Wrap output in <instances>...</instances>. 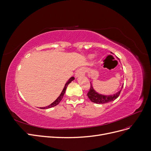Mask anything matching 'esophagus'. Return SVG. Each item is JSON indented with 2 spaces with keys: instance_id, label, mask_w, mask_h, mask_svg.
<instances>
[{
  "instance_id": "esophagus-1",
  "label": "esophagus",
  "mask_w": 151,
  "mask_h": 151,
  "mask_svg": "<svg viewBox=\"0 0 151 151\" xmlns=\"http://www.w3.org/2000/svg\"><path fill=\"white\" fill-rule=\"evenodd\" d=\"M83 73H84V72H83V70L82 69H80L78 70H77L75 73V77L76 78H78L79 76H81L83 75Z\"/></svg>"
}]
</instances>
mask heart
<instances>
[{
  "label": "heart",
  "instance_id": "heart-1",
  "mask_svg": "<svg viewBox=\"0 0 151 151\" xmlns=\"http://www.w3.org/2000/svg\"><path fill=\"white\" fill-rule=\"evenodd\" d=\"M93 57H94V55H90L88 57L89 59H90V60H92V59L93 58Z\"/></svg>",
  "mask_w": 151,
  "mask_h": 151
}]
</instances>
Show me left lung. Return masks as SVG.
<instances>
[{
	"instance_id": "obj_1",
	"label": "left lung",
	"mask_w": 151,
	"mask_h": 151,
	"mask_svg": "<svg viewBox=\"0 0 151 151\" xmlns=\"http://www.w3.org/2000/svg\"><path fill=\"white\" fill-rule=\"evenodd\" d=\"M90 83H91L90 89V91H88L87 94V96L89 98V99L91 100V101L96 104H106V103L114 101V100L118 98V96H119L124 85L122 84L121 90L119 91L116 92V93L113 94H111V95H104V94H100L94 90V89L92 86L91 82H90Z\"/></svg>"
}]
</instances>
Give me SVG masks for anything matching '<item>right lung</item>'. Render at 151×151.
Here are the masks:
<instances>
[{
    "mask_svg": "<svg viewBox=\"0 0 151 151\" xmlns=\"http://www.w3.org/2000/svg\"><path fill=\"white\" fill-rule=\"evenodd\" d=\"M75 80V78L74 77H71L67 81V82L66 83V84L63 89L62 91H61V94H60V96L57 98V99L55 100V101H53L52 104H50V105H48V106H46V107H43V108H40V109H48V108H52V107H54L55 106H57V104H58L60 103V102L61 101V99H62L63 96H64V94L65 93V91H66V88L67 86H68V85L70 84V83L72 81H73Z\"/></svg>",
    "mask_w": 151,
    "mask_h": 151,
    "instance_id": "1",
    "label": "right lung"
}]
</instances>
